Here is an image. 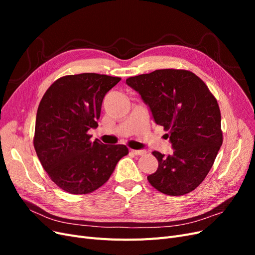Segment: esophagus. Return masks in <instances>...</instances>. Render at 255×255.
<instances>
[{"label":"esophagus","instance_id":"esophagus-1","mask_svg":"<svg viewBox=\"0 0 255 255\" xmlns=\"http://www.w3.org/2000/svg\"><path fill=\"white\" fill-rule=\"evenodd\" d=\"M130 152L134 153L135 155H143V154H145V151L144 150H130Z\"/></svg>","mask_w":255,"mask_h":255}]
</instances>
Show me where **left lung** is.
<instances>
[{
    "mask_svg": "<svg viewBox=\"0 0 255 255\" xmlns=\"http://www.w3.org/2000/svg\"><path fill=\"white\" fill-rule=\"evenodd\" d=\"M127 84L139 92L174 149L168 156L152 152L158 168L148 176L149 183L169 196L196 189L210 172L223 141L217 100L199 76L183 69L130 76Z\"/></svg>",
    "mask_w": 255,
    "mask_h": 255,
    "instance_id": "left-lung-1",
    "label": "left lung"
}]
</instances>
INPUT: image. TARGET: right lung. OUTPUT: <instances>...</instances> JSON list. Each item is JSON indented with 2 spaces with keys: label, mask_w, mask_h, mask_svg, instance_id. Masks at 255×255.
Segmentation results:
<instances>
[{
  "label": "right lung",
  "mask_w": 255,
  "mask_h": 255,
  "mask_svg": "<svg viewBox=\"0 0 255 255\" xmlns=\"http://www.w3.org/2000/svg\"><path fill=\"white\" fill-rule=\"evenodd\" d=\"M120 80L98 73L61 76L45 91L38 106L35 151L50 179L69 194L97 190L128 154L125 144L91 141L88 134L98 127L103 98Z\"/></svg>",
  "instance_id": "add662e5"
}]
</instances>
